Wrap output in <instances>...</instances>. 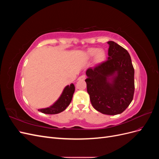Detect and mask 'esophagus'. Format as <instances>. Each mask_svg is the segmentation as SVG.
Here are the masks:
<instances>
[{
  "label": "esophagus",
  "instance_id": "34e87169",
  "mask_svg": "<svg viewBox=\"0 0 159 159\" xmlns=\"http://www.w3.org/2000/svg\"><path fill=\"white\" fill-rule=\"evenodd\" d=\"M85 79V75H81L80 77H79L78 80H84Z\"/></svg>",
  "mask_w": 159,
  "mask_h": 159
}]
</instances>
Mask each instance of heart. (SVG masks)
I'll use <instances>...</instances> for the list:
<instances>
[{
    "label": "heart",
    "mask_w": 159,
    "mask_h": 159,
    "mask_svg": "<svg viewBox=\"0 0 159 159\" xmlns=\"http://www.w3.org/2000/svg\"><path fill=\"white\" fill-rule=\"evenodd\" d=\"M94 56V62L96 64L102 63L106 57V54L103 49H98L97 48H91L85 52V58L90 59Z\"/></svg>",
    "instance_id": "obj_1"
}]
</instances>
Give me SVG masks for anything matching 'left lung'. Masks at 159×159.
<instances>
[{
  "label": "left lung",
  "instance_id": "left-lung-1",
  "mask_svg": "<svg viewBox=\"0 0 159 159\" xmlns=\"http://www.w3.org/2000/svg\"><path fill=\"white\" fill-rule=\"evenodd\" d=\"M107 60L86 71L87 91L91 105L99 112L123 113L133 99L134 71L129 52L109 41Z\"/></svg>",
  "mask_w": 159,
  "mask_h": 159
}]
</instances>
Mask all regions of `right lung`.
<instances>
[{
  "instance_id": "obj_1",
  "label": "right lung",
  "mask_w": 159,
  "mask_h": 159,
  "mask_svg": "<svg viewBox=\"0 0 159 159\" xmlns=\"http://www.w3.org/2000/svg\"><path fill=\"white\" fill-rule=\"evenodd\" d=\"M75 91V86L73 84L67 85L56 102L49 107L38 109L45 114H57L64 111L71 102Z\"/></svg>"
}]
</instances>
